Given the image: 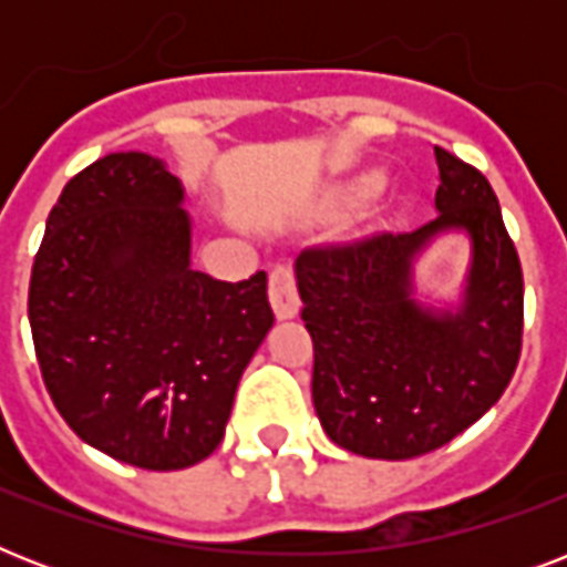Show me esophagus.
Returning a JSON list of instances; mask_svg holds the SVG:
<instances>
[{
  "instance_id": "obj_1",
  "label": "esophagus",
  "mask_w": 567,
  "mask_h": 567,
  "mask_svg": "<svg viewBox=\"0 0 567 567\" xmlns=\"http://www.w3.org/2000/svg\"><path fill=\"white\" fill-rule=\"evenodd\" d=\"M270 306H274L276 318L291 320L297 318L300 311V293H297V285H293V274L288 267H274L270 270Z\"/></svg>"
}]
</instances>
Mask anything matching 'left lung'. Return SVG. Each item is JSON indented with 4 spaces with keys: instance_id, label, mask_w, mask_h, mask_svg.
I'll list each match as a JSON object with an SVG mask.
<instances>
[{
    "instance_id": "left-lung-1",
    "label": "left lung",
    "mask_w": 567,
    "mask_h": 567,
    "mask_svg": "<svg viewBox=\"0 0 567 567\" xmlns=\"http://www.w3.org/2000/svg\"><path fill=\"white\" fill-rule=\"evenodd\" d=\"M435 164V220L293 261L315 341V412L355 456L400 462L439 450L501 400L518 364L524 279L497 196L441 146ZM450 234L468 240V267L444 301L420 291L413 267Z\"/></svg>"
}]
</instances>
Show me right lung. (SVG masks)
<instances>
[{"label": "right lung", "mask_w": 567, "mask_h": 567, "mask_svg": "<svg viewBox=\"0 0 567 567\" xmlns=\"http://www.w3.org/2000/svg\"><path fill=\"white\" fill-rule=\"evenodd\" d=\"M185 185L162 158L111 153L66 182L31 267L40 373L70 430L144 471L217 450L238 382L274 327L267 274L190 265Z\"/></svg>", "instance_id": "add662e5"}]
</instances>
